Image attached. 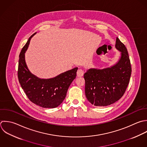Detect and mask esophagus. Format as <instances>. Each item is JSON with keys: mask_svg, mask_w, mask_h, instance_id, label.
Listing matches in <instances>:
<instances>
[{"mask_svg": "<svg viewBox=\"0 0 147 147\" xmlns=\"http://www.w3.org/2000/svg\"><path fill=\"white\" fill-rule=\"evenodd\" d=\"M84 70H82V69H78L77 70V76L78 77H82L83 75H84Z\"/></svg>", "mask_w": 147, "mask_h": 147, "instance_id": "obj_1", "label": "esophagus"}]
</instances>
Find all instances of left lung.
I'll return each mask as SVG.
<instances>
[{
    "instance_id": "obj_1",
    "label": "left lung",
    "mask_w": 147,
    "mask_h": 147,
    "mask_svg": "<svg viewBox=\"0 0 147 147\" xmlns=\"http://www.w3.org/2000/svg\"><path fill=\"white\" fill-rule=\"evenodd\" d=\"M115 48L120 52L114 65L104 69L90 68L84 74L86 97L92 105L105 107L117 101L129 82L132 69L128 51L117 38Z\"/></svg>"
}]
</instances>
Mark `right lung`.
Returning <instances> with one entry per match:
<instances>
[{
    "instance_id": "add662e5",
    "label": "right lung",
    "mask_w": 147,
    "mask_h": 147,
    "mask_svg": "<svg viewBox=\"0 0 147 147\" xmlns=\"http://www.w3.org/2000/svg\"><path fill=\"white\" fill-rule=\"evenodd\" d=\"M32 35L23 47L18 65V77L22 88L28 99L34 104L45 108H54L61 105L69 87L76 78L78 67L67 70L51 78H40L28 69L25 61L27 51Z\"/></svg>"
}]
</instances>
